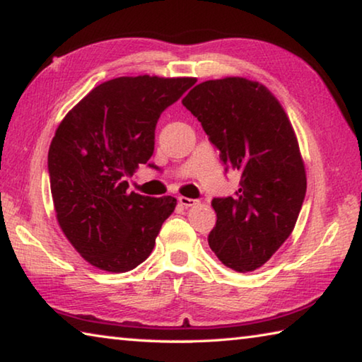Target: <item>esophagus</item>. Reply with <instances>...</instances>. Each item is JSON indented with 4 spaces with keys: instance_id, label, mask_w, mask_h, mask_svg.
Segmentation results:
<instances>
[{
    "instance_id": "obj_1",
    "label": "esophagus",
    "mask_w": 362,
    "mask_h": 362,
    "mask_svg": "<svg viewBox=\"0 0 362 362\" xmlns=\"http://www.w3.org/2000/svg\"><path fill=\"white\" fill-rule=\"evenodd\" d=\"M179 203L183 206V207H193L198 204V199H192V198H187V196H179Z\"/></svg>"
}]
</instances>
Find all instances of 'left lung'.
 <instances>
[{
	"instance_id": "obj_1",
	"label": "left lung",
	"mask_w": 362,
	"mask_h": 362,
	"mask_svg": "<svg viewBox=\"0 0 362 362\" xmlns=\"http://www.w3.org/2000/svg\"><path fill=\"white\" fill-rule=\"evenodd\" d=\"M182 103L225 170L241 175L235 194L212 199L217 222L207 241L225 267L252 272L283 246L302 209L306 174L296 132L276 97L246 78L204 81Z\"/></svg>"
}]
</instances>
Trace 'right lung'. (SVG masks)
Here are the masks:
<instances>
[{
    "label": "right lung",
    "mask_w": 362,
    "mask_h": 362,
    "mask_svg": "<svg viewBox=\"0 0 362 362\" xmlns=\"http://www.w3.org/2000/svg\"><path fill=\"white\" fill-rule=\"evenodd\" d=\"M194 83L148 75L110 79L57 127L47 155L54 209L66 240L93 267L129 272L155 247L177 199L127 193V177L151 158L159 116Z\"/></svg>",
    "instance_id": "obj_1"
}]
</instances>
